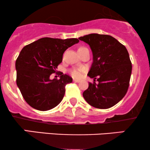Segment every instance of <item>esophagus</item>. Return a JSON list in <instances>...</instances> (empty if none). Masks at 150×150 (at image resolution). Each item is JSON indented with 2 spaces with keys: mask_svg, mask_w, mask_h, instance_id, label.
<instances>
[{
  "mask_svg": "<svg viewBox=\"0 0 150 150\" xmlns=\"http://www.w3.org/2000/svg\"><path fill=\"white\" fill-rule=\"evenodd\" d=\"M73 81L75 82V83H79V82H80V80H79V79H73Z\"/></svg>",
  "mask_w": 150,
  "mask_h": 150,
  "instance_id": "1",
  "label": "esophagus"
}]
</instances>
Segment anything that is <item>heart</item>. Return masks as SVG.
Masks as SVG:
<instances>
[{
	"label": "heart",
	"instance_id": "b5f03b06",
	"mask_svg": "<svg viewBox=\"0 0 150 150\" xmlns=\"http://www.w3.org/2000/svg\"><path fill=\"white\" fill-rule=\"evenodd\" d=\"M81 71L82 69H74L71 70V74L72 76L75 77V78H79L81 75Z\"/></svg>",
	"mask_w": 150,
	"mask_h": 150
}]
</instances>
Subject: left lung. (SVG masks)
I'll list each match as a JSON object with an SVG mask.
<instances>
[{
	"mask_svg": "<svg viewBox=\"0 0 150 150\" xmlns=\"http://www.w3.org/2000/svg\"><path fill=\"white\" fill-rule=\"evenodd\" d=\"M79 38L92 50L93 64L88 76L98 81L89 83L83 96L96 108H110L122 100L129 86L132 64L127 49L109 35L91 33Z\"/></svg>",
	"mask_w": 150,
	"mask_h": 150,
	"instance_id": "left-lung-1",
	"label": "left lung"
}]
</instances>
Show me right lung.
Returning a JSON list of instances; mask_svg holds the SVG:
<instances>
[{
    "label": "right lung",
    "mask_w": 150,
    "mask_h": 150,
    "mask_svg": "<svg viewBox=\"0 0 150 150\" xmlns=\"http://www.w3.org/2000/svg\"><path fill=\"white\" fill-rule=\"evenodd\" d=\"M79 40L42 38L22 48L15 62L17 85L31 107L47 111L57 106L64 98L65 86L72 82L69 76L62 73L59 80H51L62 61L64 51Z\"/></svg>",
    "instance_id": "obj_1"
}]
</instances>
